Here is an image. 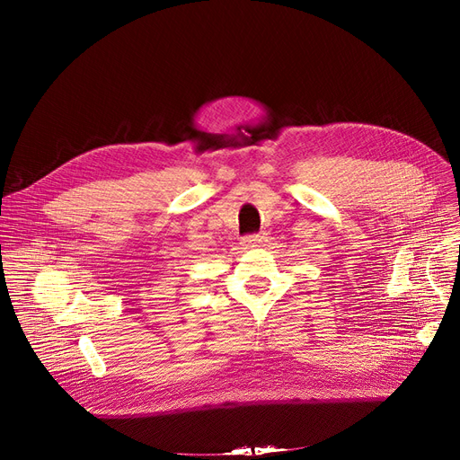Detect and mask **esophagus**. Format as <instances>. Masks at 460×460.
Segmentation results:
<instances>
[{
    "mask_svg": "<svg viewBox=\"0 0 460 460\" xmlns=\"http://www.w3.org/2000/svg\"><path fill=\"white\" fill-rule=\"evenodd\" d=\"M264 238H267V236H264V233H261V234H250V236H246V238L243 240V244H244L246 248H255V246L262 244Z\"/></svg>",
    "mask_w": 460,
    "mask_h": 460,
    "instance_id": "34e87169",
    "label": "esophagus"
}]
</instances>
